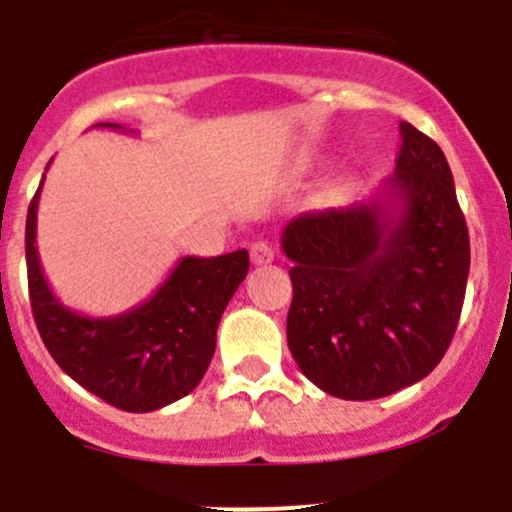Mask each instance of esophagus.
I'll use <instances>...</instances> for the list:
<instances>
[{
  "mask_svg": "<svg viewBox=\"0 0 512 512\" xmlns=\"http://www.w3.org/2000/svg\"><path fill=\"white\" fill-rule=\"evenodd\" d=\"M248 251H251V261H253V264H256V266L271 264V261H274V256H276L274 246H271L269 241H253Z\"/></svg>",
  "mask_w": 512,
  "mask_h": 512,
  "instance_id": "obj_1",
  "label": "esophagus"
}]
</instances>
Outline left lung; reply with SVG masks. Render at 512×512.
Wrapping results in <instances>:
<instances>
[{"instance_id": "obj_1", "label": "left lung", "mask_w": 512, "mask_h": 512, "mask_svg": "<svg viewBox=\"0 0 512 512\" xmlns=\"http://www.w3.org/2000/svg\"><path fill=\"white\" fill-rule=\"evenodd\" d=\"M378 198L302 213L281 233L294 266L287 342L325 393L370 401L414 386L447 353L470 276V233L434 139L401 121Z\"/></svg>"}]
</instances>
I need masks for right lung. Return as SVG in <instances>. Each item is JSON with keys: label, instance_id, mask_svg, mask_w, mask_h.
<instances>
[{"label": "right lung", "instance_id": "1", "mask_svg": "<svg viewBox=\"0 0 512 512\" xmlns=\"http://www.w3.org/2000/svg\"><path fill=\"white\" fill-rule=\"evenodd\" d=\"M37 200L40 187L27 210V284L35 325L55 363L93 396L131 414L195 391L215 353L225 304L248 274L246 248L213 259L185 256L144 304L116 317H86L63 307L42 274Z\"/></svg>", "mask_w": 512, "mask_h": 512}]
</instances>
